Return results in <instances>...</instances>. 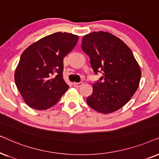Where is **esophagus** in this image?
<instances>
[{"label": "esophagus", "instance_id": "obj_1", "mask_svg": "<svg viewBox=\"0 0 159 159\" xmlns=\"http://www.w3.org/2000/svg\"><path fill=\"white\" fill-rule=\"evenodd\" d=\"M82 84H83L82 82H79V83H76V82H75V83H73V86H75V88H78L80 87V86H81Z\"/></svg>", "mask_w": 159, "mask_h": 159}]
</instances>
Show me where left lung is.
<instances>
[{
    "mask_svg": "<svg viewBox=\"0 0 159 159\" xmlns=\"http://www.w3.org/2000/svg\"><path fill=\"white\" fill-rule=\"evenodd\" d=\"M81 48L89 57L94 73H102L99 81L93 84L86 102L100 113L118 111L136 92L141 78L140 67L132 52L118 37L102 31L84 35Z\"/></svg>",
    "mask_w": 159,
    "mask_h": 159,
    "instance_id": "1",
    "label": "left lung"
}]
</instances>
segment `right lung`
<instances>
[{"label":"right lung","mask_w":159,"mask_h":159,"mask_svg":"<svg viewBox=\"0 0 159 159\" xmlns=\"http://www.w3.org/2000/svg\"><path fill=\"white\" fill-rule=\"evenodd\" d=\"M78 36L53 33L28 46L14 73L17 89L25 103L43 111L54 106L69 86L63 79V59L75 47Z\"/></svg>","instance_id":"right-lung-1"}]
</instances>
